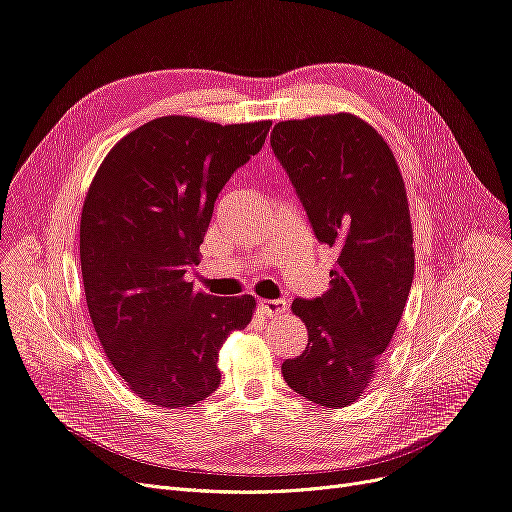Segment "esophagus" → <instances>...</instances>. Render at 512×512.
<instances>
[{
	"label": "esophagus",
	"instance_id": "esophagus-1",
	"mask_svg": "<svg viewBox=\"0 0 512 512\" xmlns=\"http://www.w3.org/2000/svg\"><path fill=\"white\" fill-rule=\"evenodd\" d=\"M289 310V304L287 301H282V299H261L259 301V312L263 314V316H280V314H285Z\"/></svg>",
	"mask_w": 512,
	"mask_h": 512
}]
</instances>
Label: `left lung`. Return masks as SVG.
Here are the masks:
<instances>
[{
	"label": "left lung",
	"instance_id": "8db88e82",
	"mask_svg": "<svg viewBox=\"0 0 512 512\" xmlns=\"http://www.w3.org/2000/svg\"><path fill=\"white\" fill-rule=\"evenodd\" d=\"M270 145L316 238L337 253L329 289L293 301L308 346L282 363V377L308 401L339 409L373 382L411 291L405 183L380 132L352 113L278 122Z\"/></svg>",
	"mask_w": 512,
	"mask_h": 512
}]
</instances>
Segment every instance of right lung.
Here are the masks:
<instances>
[{"label":"right lung","mask_w":512,"mask_h":512,"mask_svg":"<svg viewBox=\"0 0 512 512\" xmlns=\"http://www.w3.org/2000/svg\"><path fill=\"white\" fill-rule=\"evenodd\" d=\"M270 126L151 120L113 145L88 187L80 261L92 327L113 369L151 405L211 396L225 337L251 323L253 295H206L185 272L200 263L223 185Z\"/></svg>","instance_id":"1"}]
</instances>
